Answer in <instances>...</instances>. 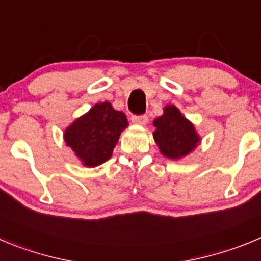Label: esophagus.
<instances>
[{
	"label": "esophagus",
	"instance_id": "esophagus-1",
	"mask_svg": "<svg viewBox=\"0 0 261 261\" xmlns=\"http://www.w3.org/2000/svg\"><path fill=\"white\" fill-rule=\"evenodd\" d=\"M147 121H149V118L146 115H141V116H132V123L137 124V125H146Z\"/></svg>",
	"mask_w": 261,
	"mask_h": 261
}]
</instances>
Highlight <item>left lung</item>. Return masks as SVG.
Masks as SVG:
<instances>
[{
    "label": "left lung",
    "instance_id": "8db88e82",
    "mask_svg": "<svg viewBox=\"0 0 261 261\" xmlns=\"http://www.w3.org/2000/svg\"><path fill=\"white\" fill-rule=\"evenodd\" d=\"M152 133L160 154L171 160H180L194 151L202 138L198 135L194 124L181 114L173 105H168L152 123Z\"/></svg>",
    "mask_w": 261,
    "mask_h": 261
}]
</instances>
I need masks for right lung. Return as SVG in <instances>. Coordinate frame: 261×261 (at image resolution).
Wrapping results in <instances>:
<instances>
[{
  "instance_id": "obj_1",
  "label": "right lung",
  "mask_w": 261,
  "mask_h": 261,
  "mask_svg": "<svg viewBox=\"0 0 261 261\" xmlns=\"http://www.w3.org/2000/svg\"><path fill=\"white\" fill-rule=\"evenodd\" d=\"M126 126L125 114L106 101L95 103L72 121L64 130L63 138L84 167L94 168L112 156L114 147Z\"/></svg>"
}]
</instances>
